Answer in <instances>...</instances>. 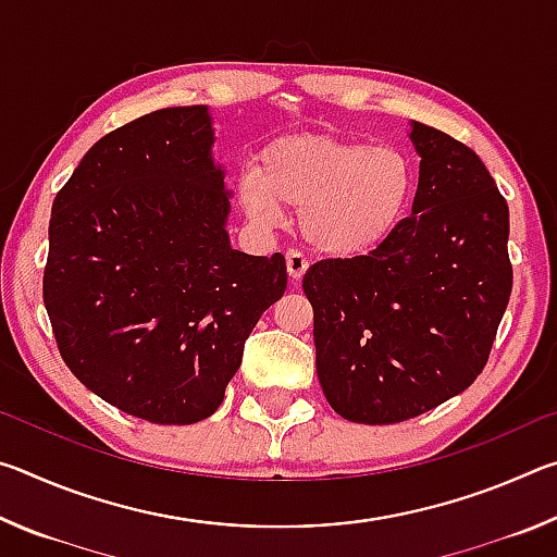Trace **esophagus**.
<instances>
[{
  "instance_id": "34e87169",
  "label": "esophagus",
  "mask_w": 557,
  "mask_h": 557,
  "mask_svg": "<svg viewBox=\"0 0 557 557\" xmlns=\"http://www.w3.org/2000/svg\"><path fill=\"white\" fill-rule=\"evenodd\" d=\"M307 268H309V260L301 256L299 250H289L287 252V272H289V280L295 282V285L301 280V275H305Z\"/></svg>"
}]
</instances>
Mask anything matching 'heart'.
I'll use <instances>...</instances> for the list:
<instances>
[{
  "label": "heart",
  "instance_id": "heart-1",
  "mask_svg": "<svg viewBox=\"0 0 557 557\" xmlns=\"http://www.w3.org/2000/svg\"><path fill=\"white\" fill-rule=\"evenodd\" d=\"M418 194L412 157L395 145L326 135H295L270 143L260 172L240 176L245 213L262 225L299 211V228L314 250L361 258L388 243L408 219Z\"/></svg>",
  "mask_w": 557,
  "mask_h": 557
}]
</instances>
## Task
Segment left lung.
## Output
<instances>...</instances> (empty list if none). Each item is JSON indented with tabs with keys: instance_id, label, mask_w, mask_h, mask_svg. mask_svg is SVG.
Wrapping results in <instances>:
<instances>
[{
	"instance_id": "obj_1",
	"label": "left lung",
	"mask_w": 557,
	"mask_h": 557,
	"mask_svg": "<svg viewBox=\"0 0 557 557\" xmlns=\"http://www.w3.org/2000/svg\"><path fill=\"white\" fill-rule=\"evenodd\" d=\"M412 213L379 250L322 260L301 287L314 309L317 375L332 408L393 425L467 391L511 297L508 206L474 149L412 122Z\"/></svg>"
}]
</instances>
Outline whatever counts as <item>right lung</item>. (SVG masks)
<instances>
[{"label":"right lung","instance_id":"right-lung-1","mask_svg":"<svg viewBox=\"0 0 557 557\" xmlns=\"http://www.w3.org/2000/svg\"><path fill=\"white\" fill-rule=\"evenodd\" d=\"M206 106L164 108L98 139L55 194L44 305L71 373L157 425L223 403L245 338L285 295V258L231 248Z\"/></svg>","mask_w":557,"mask_h":557}]
</instances>
